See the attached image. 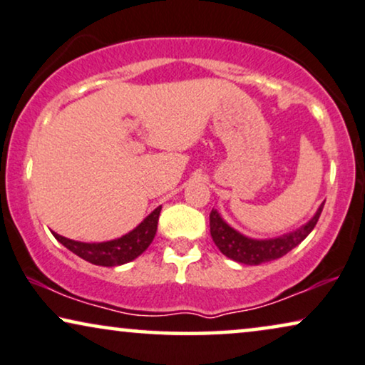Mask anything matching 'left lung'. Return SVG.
Listing matches in <instances>:
<instances>
[{
  "instance_id": "obj_1",
  "label": "left lung",
  "mask_w": 365,
  "mask_h": 365,
  "mask_svg": "<svg viewBox=\"0 0 365 365\" xmlns=\"http://www.w3.org/2000/svg\"><path fill=\"white\" fill-rule=\"evenodd\" d=\"M324 203L325 202L320 203L314 217L309 222H305L304 225H300L292 232L284 233V235L272 237V239H252V237L244 235V233L228 225L217 208H212L210 235L218 250L228 259L245 265H260L265 264V262L280 259V257L289 254L294 247H297L314 230L315 223H317L320 213H322Z\"/></svg>"
}]
</instances>
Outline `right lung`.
<instances>
[{"label":"right lung","mask_w":365,"mask_h":365,"mask_svg":"<svg viewBox=\"0 0 365 365\" xmlns=\"http://www.w3.org/2000/svg\"><path fill=\"white\" fill-rule=\"evenodd\" d=\"M160 210H162V207H157L133 230L115 240L91 242V244H88V242L66 239V237L58 235L56 232H53V235L68 250H71L73 254L81 257L90 264L101 267H118L135 260L148 249V245L155 239V233H157Z\"/></svg>","instance_id":"1"}]
</instances>
